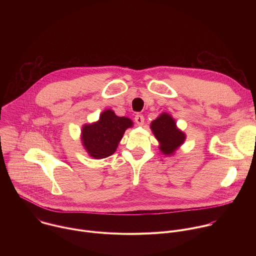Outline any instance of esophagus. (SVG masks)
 <instances>
[{
	"mask_svg": "<svg viewBox=\"0 0 256 256\" xmlns=\"http://www.w3.org/2000/svg\"><path fill=\"white\" fill-rule=\"evenodd\" d=\"M144 116L142 114H136L134 116V122H136V124L138 126H142L144 124Z\"/></svg>",
	"mask_w": 256,
	"mask_h": 256,
	"instance_id": "esophagus-1",
	"label": "esophagus"
}]
</instances>
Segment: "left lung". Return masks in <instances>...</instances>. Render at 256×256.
<instances>
[{
  "label": "left lung",
  "instance_id": "obj_1",
  "mask_svg": "<svg viewBox=\"0 0 256 256\" xmlns=\"http://www.w3.org/2000/svg\"><path fill=\"white\" fill-rule=\"evenodd\" d=\"M150 128L159 142V150L166 156L174 155L186 142V132L177 128L175 120L167 112L154 120Z\"/></svg>",
  "mask_w": 256,
  "mask_h": 256
}]
</instances>
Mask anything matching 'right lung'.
I'll return each instance as SVG.
<instances>
[{
  "label": "right lung",
  "mask_w": 256,
  "mask_h": 256,
  "mask_svg": "<svg viewBox=\"0 0 256 256\" xmlns=\"http://www.w3.org/2000/svg\"><path fill=\"white\" fill-rule=\"evenodd\" d=\"M132 126L130 118L118 116L112 109H105L97 122L82 126L83 147L93 159L112 156L116 151L124 132Z\"/></svg>",
  "instance_id": "1"
}]
</instances>
